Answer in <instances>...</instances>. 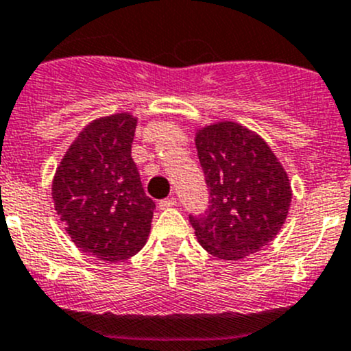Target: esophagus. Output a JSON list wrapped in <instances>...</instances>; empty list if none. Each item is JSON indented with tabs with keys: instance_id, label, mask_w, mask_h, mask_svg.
I'll use <instances>...</instances> for the list:
<instances>
[{
	"instance_id": "obj_1",
	"label": "esophagus",
	"mask_w": 351,
	"mask_h": 351,
	"mask_svg": "<svg viewBox=\"0 0 351 351\" xmlns=\"http://www.w3.org/2000/svg\"><path fill=\"white\" fill-rule=\"evenodd\" d=\"M176 204H177V199L174 196H171V197H165V199H162L160 203H158V208H160V210H169V208L176 206Z\"/></svg>"
}]
</instances>
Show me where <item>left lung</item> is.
I'll list each match as a JSON object with an SVG mask.
<instances>
[{
    "mask_svg": "<svg viewBox=\"0 0 351 351\" xmlns=\"http://www.w3.org/2000/svg\"><path fill=\"white\" fill-rule=\"evenodd\" d=\"M210 187V208L189 217L197 242L225 261L261 251L282 230L292 182L265 138L235 121L204 124L194 134Z\"/></svg>",
    "mask_w": 351,
    "mask_h": 351,
    "instance_id": "obj_1",
    "label": "left lung"
}]
</instances>
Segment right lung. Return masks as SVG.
Masks as SVG:
<instances>
[{
    "label": "right lung",
    "instance_id": "add662e5",
    "mask_svg": "<svg viewBox=\"0 0 351 351\" xmlns=\"http://www.w3.org/2000/svg\"><path fill=\"white\" fill-rule=\"evenodd\" d=\"M138 117L102 116L68 147L53 177L54 210L80 251L102 261L133 258L147 244L155 203L145 194L131 143Z\"/></svg>",
    "mask_w": 351,
    "mask_h": 351
}]
</instances>
